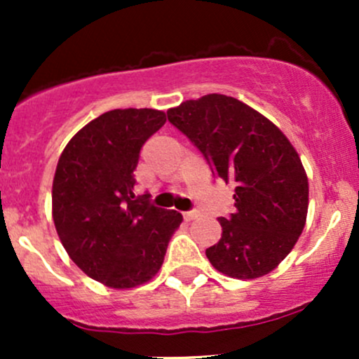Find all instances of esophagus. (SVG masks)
Segmentation results:
<instances>
[{
    "mask_svg": "<svg viewBox=\"0 0 359 359\" xmlns=\"http://www.w3.org/2000/svg\"><path fill=\"white\" fill-rule=\"evenodd\" d=\"M182 217L186 222H191V220H194L200 217V212H186V213H182Z\"/></svg>",
    "mask_w": 359,
    "mask_h": 359,
    "instance_id": "1",
    "label": "esophagus"
}]
</instances>
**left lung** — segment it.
<instances>
[{
    "instance_id": "1",
    "label": "left lung",
    "mask_w": 359,
    "mask_h": 359,
    "mask_svg": "<svg viewBox=\"0 0 359 359\" xmlns=\"http://www.w3.org/2000/svg\"><path fill=\"white\" fill-rule=\"evenodd\" d=\"M166 114L213 175L234 186L236 210L219 219L222 238L206 248L210 264L236 280L269 274L306 226L309 182L295 147L271 119L222 93L186 100Z\"/></svg>"
}]
</instances>
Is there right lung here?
Returning a JSON list of instances; mask_svg holds the SVG:
<instances>
[{"label": "right lung", "mask_w": 359, "mask_h": 359, "mask_svg": "<svg viewBox=\"0 0 359 359\" xmlns=\"http://www.w3.org/2000/svg\"><path fill=\"white\" fill-rule=\"evenodd\" d=\"M166 116L112 109L83 126L64 147L52 186V217L72 262L99 283L128 290L158 274L182 222L175 210L135 196L140 147Z\"/></svg>", "instance_id": "add662e5"}]
</instances>
